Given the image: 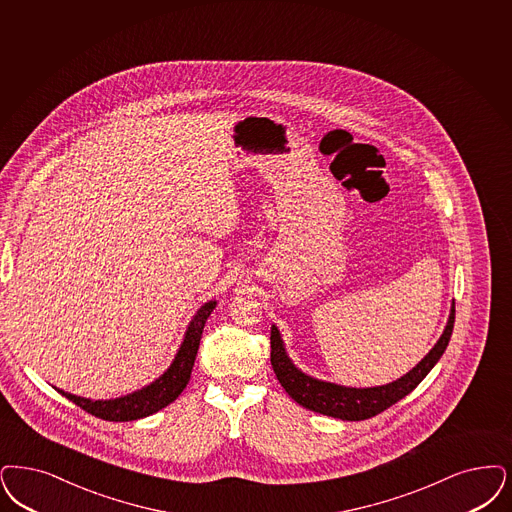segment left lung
Instances as JSON below:
<instances>
[{
    "label": "left lung",
    "instance_id": "left-lung-1",
    "mask_svg": "<svg viewBox=\"0 0 512 512\" xmlns=\"http://www.w3.org/2000/svg\"><path fill=\"white\" fill-rule=\"evenodd\" d=\"M453 322H455V307H451L448 326L429 354L404 377L383 387L350 389V387L324 383L308 377L303 371L295 368L287 358L280 331L276 326L270 329V348H272L270 364L287 394L303 408L329 415V417H337L343 421H364L394 406L427 377V373L434 368V364L440 360V356L444 354V350L450 343Z\"/></svg>",
    "mask_w": 512,
    "mask_h": 512
}]
</instances>
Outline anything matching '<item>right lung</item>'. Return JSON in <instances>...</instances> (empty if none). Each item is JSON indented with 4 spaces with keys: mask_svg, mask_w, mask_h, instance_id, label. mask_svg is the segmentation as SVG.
Instances as JSON below:
<instances>
[{
    "mask_svg": "<svg viewBox=\"0 0 512 512\" xmlns=\"http://www.w3.org/2000/svg\"><path fill=\"white\" fill-rule=\"evenodd\" d=\"M215 305H217L215 301H209L198 310V314L194 316V320L186 329L183 345L179 348L171 368L167 369L164 375L160 379H156L152 385L144 387L143 390H137L133 394L122 396V398H116V400H95V402L68 394L64 390H59V392L64 398H68L70 402L80 406L83 411H87L99 419H104V421H133V419H141V417L160 411L167 404H171L173 400H177V396L188 385L205 322H207L209 314L213 312Z\"/></svg>",
    "mask_w": 512,
    "mask_h": 512,
    "instance_id": "right-lung-1",
    "label": "right lung"
}]
</instances>
